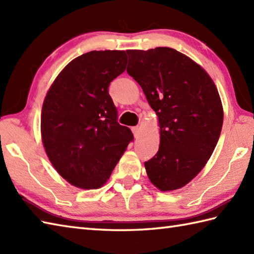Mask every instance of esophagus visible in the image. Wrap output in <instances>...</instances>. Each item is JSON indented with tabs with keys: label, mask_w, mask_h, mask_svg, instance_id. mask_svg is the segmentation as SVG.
<instances>
[{
	"label": "esophagus",
	"mask_w": 254,
	"mask_h": 254,
	"mask_svg": "<svg viewBox=\"0 0 254 254\" xmlns=\"http://www.w3.org/2000/svg\"><path fill=\"white\" fill-rule=\"evenodd\" d=\"M132 131H133L134 136L137 137L138 134H139V131H141V127H132Z\"/></svg>",
	"instance_id": "1"
}]
</instances>
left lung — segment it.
Wrapping results in <instances>:
<instances>
[{"mask_svg": "<svg viewBox=\"0 0 254 254\" xmlns=\"http://www.w3.org/2000/svg\"><path fill=\"white\" fill-rule=\"evenodd\" d=\"M127 52V71L158 118L159 149L145 169L158 190H178L204 168L218 142L224 110L217 87L201 65L172 48Z\"/></svg>", "mask_w": 254, "mask_h": 254, "instance_id": "1", "label": "left lung"}]
</instances>
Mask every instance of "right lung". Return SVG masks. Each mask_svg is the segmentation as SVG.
<instances>
[{
  "label": "right lung",
  "mask_w": 254,
  "mask_h": 254,
  "mask_svg": "<svg viewBox=\"0 0 254 254\" xmlns=\"http://www.w3.org/2000/svg\"><path fill=\"white\" fill-rule=\"evenodd\" d=\"M127 62L121 50L84 53L62 69L45 97L42 143L58 174L74 187L101 188L133 139L130 128L118 123L108 93Z\"/></svg>",
  "instance_id": "1"
}]
</instances>
